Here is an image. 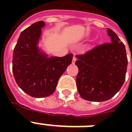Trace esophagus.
Listing matches in <instances>:
<instances>
[{
  "label": "esophagus",
  "instance_id": "esophagus-1",
  "mask_svg": "<svg viewBox=\"0 0 132 132\" xmlns=\"http://www.w3.org/2000/svg\"><path fill=\"white\" fill-rule=\"evenodd\" d=\"M76 60H77L76 56L74 55L73 56V58H72V64H75V62H76Z\"/></svg>",
  "mask_w": 132,
  "mask_h": 132
}]
</instances>
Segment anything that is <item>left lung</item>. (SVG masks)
<instances>
[{
  "label": "left lung",
  "mask_w": 132,
  "mask_h": 132,
  "mask_svg": "<svg viewBox=\"0 0 132 132\" xmlns=\"http://www.w3.org/2000/svg\"><path fill=\"white\" fill-rule=\"evenodd\" d=\"M111 42L100 44L77 55V87L85 100L101 102L114 96L123 86L127 67L125 45L110 29Z\"/></svg>",
  "instance_id": "8db88e82"
}]
</instances>
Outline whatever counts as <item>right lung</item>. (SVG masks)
<instances>
[{
	"mask_svg": "<svg viewBox=\"0 0 132 132\" xmlns=\"http://www.w3.org/2000/svg\"><path fill=\"white\" fill-rule=\"evenodd\" d=\"M43 21L35 22L22 32L13 49L12 70L18 86L30 96L42 98L52 94L59 79L72 63V53L47 57L38 43Z\"/></svg>",
	"mask_w": 132,
	"mask_h": 132,
	"instance_id": "obj_1",
	"label": "right lung"
}]
</instances>
